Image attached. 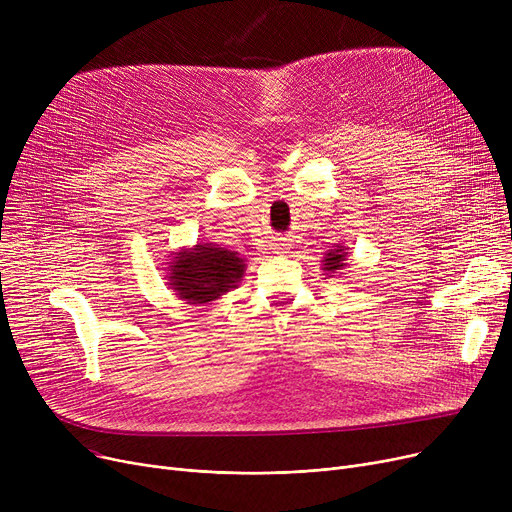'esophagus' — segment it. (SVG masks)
Masks as SVG:
<instances>
[{"mask_svg": "<svg viewBox=\"0 0 512 512\" xmlns=\"http://www.w3.org/2000/svg\"><path fill=\"white\" fill-rule=\"evenodd\" d=\"M278 253H286V245H278Z\"/></svg>", "mask_w": 512, "mask_h": 512, "instance_id": "obj_1", "label": "esophagus"}]
</instances>
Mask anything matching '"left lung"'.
I'll return each mask as SVG.
<instances>
[{
  "mask_svg": "<svg viewBox=\"0 0 512 512\" xmlns=\"http://www.w3.org/2000/svg\"><path fill=\"white\" fill-rule=\"evenodd\" d=\"M346 253H344V247H336L332 249L330 253H326L324 257V267L321 270L328 272V274H336L338 270H342V267L346 265Z\"/></svg>",
  "mask_w": 512,
  "mask_h": 512,
  "instance_id": "8db88e82",
  "label": "left lung"
}]
</instances>
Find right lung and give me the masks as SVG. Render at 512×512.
<instances>
[{
  "mask_svg": "<svg viewBox=\"0 0 512 512\" xmlns=\"http://www.w3.org/2000/svg\"><path fill=\"white\" fill-rule=\"evenodd\" d=\"M245 276V259L236 251L218 245H195V249H182L170 265V288L180 299L203 305L218 301L222 294L238 286Z\"/></svg>",
  "mask_w": 512,
  "mask_h": 512,
  "instance_id": "obj_1",
  "label": "right lung"
}]
</instances>
